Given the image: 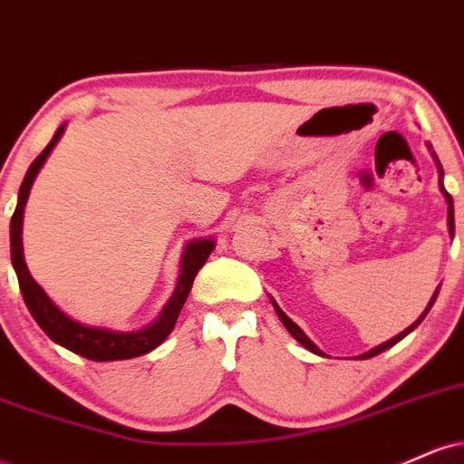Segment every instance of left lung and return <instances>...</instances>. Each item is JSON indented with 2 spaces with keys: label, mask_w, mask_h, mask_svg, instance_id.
<instances>
[{
  "label": "left lung",
  "mask_w": 464,
  "mask_h": 464,
  "mask_svg": "<svg viewBox=\"0 0 464 464\" xmlns=\"http://www.w3.org/2000/svg\"><path fill=\"white\" fill-rule=\"evenodd\" d=\"M432 154H434V152H432ZM434 159H436V154H434ZM436 165H439V185H440V191H443V194H445V198H447V227H450V236H451V237H454V200H451V196H450V194H447V189L443 188V165H440V161H439V159H436ZM439 290H440V285H439V287H436V292H434V295H432V299H430V303H428V307H425V312H423V314H420V316L417 318V321H414L412 324H410V327H408V329H403V332H401V334H399V335H395V338H391V340H388V343H384V344H380V347H375V349L366 351V353H362V355H360V358H362V360H369V358H372V355H377V353H382V351L391 349V347H392V344H397V343H399V340H401V338H406V335H408L410 332H412V329H414V327H417V324H419L420 321H423V318H425V314H428V312H430V307H432V305H434L436 296H439ZM273 305H275V312H276V316H279V321H281V323H284V327L287 329V332H290L292 335H295V338H296V340H299V343L303 344V347H305V349H310V351H312V353H318V355H323V351H321V349H318V347H316V344H314V343H312V340H310V338H307V335H305V334H303V329L299 327V324H296L295 321H290V318H287V316H285V312H284V310H281V307H279V305H276V303H275V301H273Z\"/></svg>",
  "instance_id": "left-lung-1"
}]
</instances>
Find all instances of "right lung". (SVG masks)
I'll return each instance as SVG.
<instances>
[{
  "mask_svg": "<svg viewBox=\"0 0 464 464\" xmlns=\"http://www.w3.org/2000/svg\"><path fill=\"white\" fill-rule=\"evenodd\" d=\"M63 132H65V124L54 132V137L47 143L45 150L32 161L28 172H25L24 183H21L17 209H14L13 220H10V257H13L14 273H17L21 295H24V301L25 305H28L32 318H34V321L39 323V327L44 329L56 344H61V347L95 362L140 358V355L150 353L152 349H157L174 329L179 314L183 310L185 301H188L189 296L191 284H194L198 270L205 266L211 250L216 248V242L211 237H205L194 239V242H189L188 246H185L183 257H180V275L177 287H174V295L169 296L168 305L163 307L161 314H159L157 321L148 324V327L140 329V332H113V329L106 327H89V324H82L73 321V318H69L65 312L58 310L56 303L45 295L44 287L32 279L24 259V242H21V231H24V228H21L24 227V207L25 202H28L30 188L32 183H34L39 169L44 168L45 159L50 157L52 148H54L56 141L63 137Z\"/></svg>",
  "mask_w": 464,
  "mask_h": 464,
  "instance_id": "add662e5",
  "label": "right lung"
}]
</instances>
